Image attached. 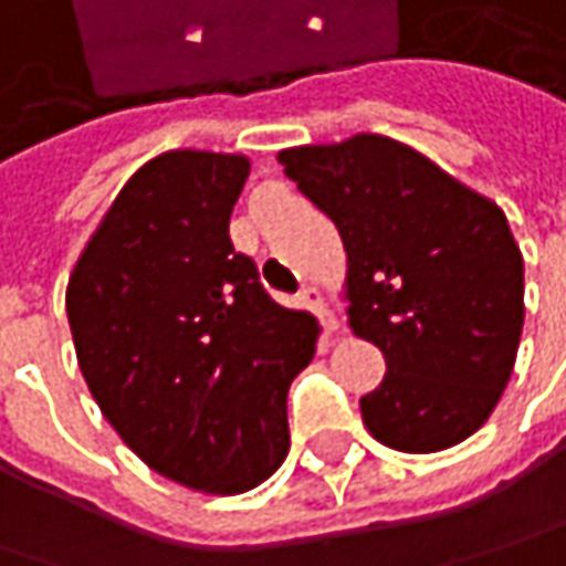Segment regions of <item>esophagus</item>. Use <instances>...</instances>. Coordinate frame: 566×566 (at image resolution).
<instances>
[{"mask_svg": "<svg viewBox=\"0 0 566 566\" xmlns=\"http://www.w3.org/2000/svg\"><path fill=\"white\" fill-rule=\"evenodd\" d=\"M297 301H301V307H304V311H311V314H316L319 319H323L326 333H333V329H336V319L329 316L326 304H323V294H319L316 287H304V291L297 294Z\"/></svg>", "mask_w": 566, "mask_h": 566, "instance_id": "obj_1", "label": "esophagus"}]
</instances>
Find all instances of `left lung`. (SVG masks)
I'll list each match as a JSON object with an SVG mask.
<instances>
[{"instance_id": "8db88e82", "label": "left lung", "mask_w": 566, "mask_h": 566, "mask_svg": "<svg viewBox=\"0 0 566 566\" xmlns=\"http://www.w3.org/2000/svg\"><path fill=\"white\" fill-rule=\"evenodd\" d=\"M343 237L355 336L387 361L361 419L387 449L426 454L478 432L513 375L525 279L506 214L381 134L279 153Z\"/></svg>"}]
</instances>
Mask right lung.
<instances>
[{"mask_svg":"<svg viewBox=\"0 0 566 566\" xmlns=\"http://www.w3.org/2000/svg\"><path fill=\"white\" fill-rule=\"evenodd\" d=\"M247 156L172 150L120 188L80 255L66 316L105 419L169 481L243 493L287 454V387L316 319L287 311L230 243Z\"/></svg>","mask_w":566,"mask_h":566,"instance_id":"obj_1","label":"right lung"}]
</instances>
